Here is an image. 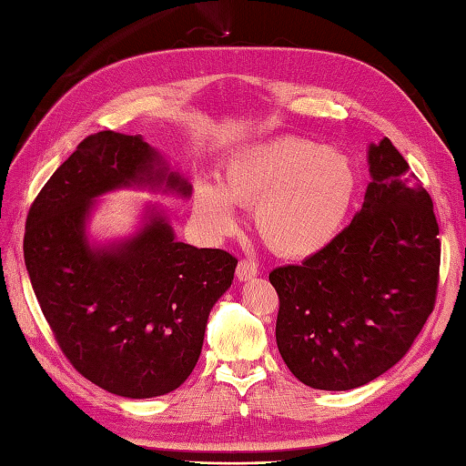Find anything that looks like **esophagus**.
Listing matches in <instances>:
<instances>
[{"instance_id":"obj_1","label":"esophagus","mask_w":466,"mask_h":466,"mask_svg":"<svg viewBox=\"0 0 466 466\" xmlns=\"http://www.w3.org/2000/svg\"><path fill=\"white\" fill-rule=\"evenodd\" d=\"M258 273H259V269H258V265H255L253 261L243 259V261H239V265H237V279H239V281H247V279L258 278Z\"/></svg>"}]
</instances>
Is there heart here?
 <instances>
[{
    "label": "heart",
    "instance_id": "1",
    "mask_svg": "<svg viewBox=\"0 0 466 466\" xmlns=\"http://www.w3.org/2000/svg\"><path fill=\"white\" fill-rule=\"evenodd\" d=\"M356 168L336 148L301 137L251 145L229 158L219 183L198 180L193 211L203 227L227 235L235 205H255V229L286 259H306L336 239L356 195Z\"/></svg>",
    "mask_w": 466,
    "mask_h": 466
}]
</instances>
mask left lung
Here are the masks:
<instances>
[{
  "instance_id": "obj_1",
  "label": "left lung",
  "mask_w": 466,
  "mask_h": 466,
  "mask_svg": "<svg viewBox=\"0 0 466 466\" xmlns=\"http://www.w3.org/2000/svg\"><path fill=\"white\" fill-rule=\"evenodd\" d=\"M364 203L326 249L269 273L275 339L299 382L352 390L400 362L429 319L441 268L432 198L388 138L368 147Z\"/></svg>"
}]
</instances>
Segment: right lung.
<instances>
[{
    "label": "right lung",
    "instance_id": "1",
    "mask_svg": "<svg viewBox=\"0 0 466 466\" xmlns=\"http://www.w3.org/2000/svg\"><path fill=\"white\" fill-rule=\"evenodd\" d=\"M130 187L183 198L193 191L140 135L104 130L84 138L27 213L24 259L70 364L116 396L155 398L191 376L237 259L177 241L157 205L145 207L137 233L90 241L96 198Z\"/></svg>",
    "mask_w": 466,
    "mask_h": 466
}]
</instances>
